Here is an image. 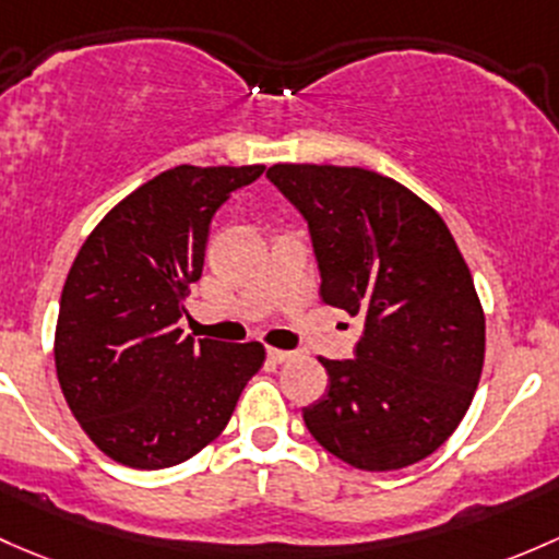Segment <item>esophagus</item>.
Returning a JSON list of instances; mask_svg holds the SVG:
<instances>
[{
	"label": "esophagus",
	"instance_id": "1",
	"mask_svg": "<svg viewBox=\"0 0 559 559\" xmlns=\"http://www.w3.org/2000/svg\"><path fill=\"white\" fill-rule=\"evenodd\" d=\"M297 354L295 350H281V348H267V358L270 361H275V364H286V361H292V358H295Z\"/></svg>",
	"mask_w": 559,
	"mask_h": 559
}]
</instances>
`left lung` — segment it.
<instances>
[{
  "label": "left lung",
  "mask_w": 559,
  "mask_h": 559,
  "mask_svg": "<svg viewBox=\"0 0 559 559\" xmlns=\"http://www.w3.org/2000/svg\"><path fill=\"white\" fill-rule=\"evenodd\" d=\"M308 222L321 299L361 316L356 358H319L326 393L302 409L316 442L361 472L442 448L479 385L485 313L442 216L367 168H267Z\"/></svg>",
  "instance_id": "1"
}]
</instances>
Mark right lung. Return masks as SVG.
Wrapping results in <instances>:
<instances>
[{"instance_id":"add662e5","label":"right lung","mask_w":559,"mask_h":559,"mask_svg":"<svg viewBox=\"0 0 559 559\" xmlns=\"http://www.w3.org/2000/svg\"><path fill=\"white\" fill-rule=\"evenodd\" d=\"M264 166H176L120 201L87 235L67 275L56 372L69 409L104 455L155 472L225 431L264 361L260 343L181 334L209 227Z\"/></svg>"}]
</instances>
